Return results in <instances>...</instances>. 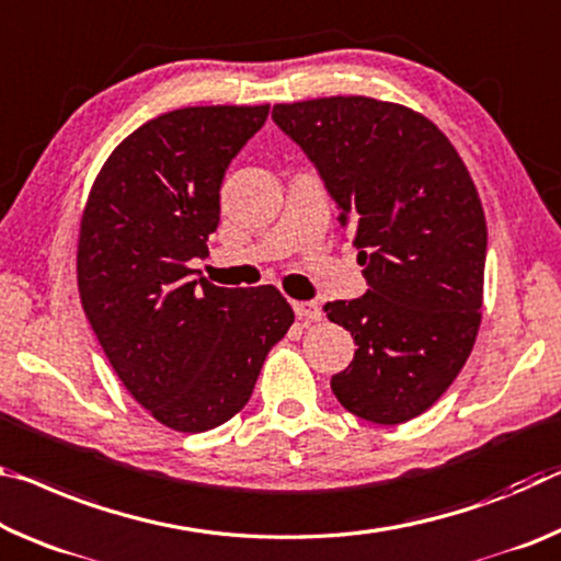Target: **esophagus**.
Here are the masks:
<instances>
[{
    "instance_id": "esophagus-1",
    "label": "esophagus",
    "mask_w": 561,
    "mask_h": 561,
    "mask_svg": "<svg viewBox=\"0 0 561 561\" xmlns=\"http://www.w3.org/2000/svg\"><path fill=\"white\" fill-rule=\"evenodd\" d=\"M295 312L299 319H305V322H319L322 319V309H319L317 301H295Z\"/></svg>"
}]
</instances>
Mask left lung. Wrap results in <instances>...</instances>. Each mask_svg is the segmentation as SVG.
<instances>
[{
	"mask_svg": "<svg viewBox=\"0 0 561 561\" xmlns=\"http://www.w3.org/2000/svg\"><path fill=\"white\" fill-rule=\"evenodd\" d=\"M272 119L314 164L354 229L367 291L327 301L354 359L332 377L344 409L375 424L414 420L472 352L486 221L465 162L434 124L371 96L277 104Z\"/></svg>",
	"mask_w": 561,
	"mask_h": 561,
	"instance_id": "left-lung-1",
	"label": "left lung"
}]
</instances>
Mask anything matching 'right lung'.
<instances>
[{
  "mask_svg": "<svg viewBox=\"0 0 561 561\" xmlns=\"http://www.w3.org/2000/svg\"><path fill=\"white\" fill-rule=\"evenodd\" d=\"M270 104L184 106L141 124L106 159L79 232L84 314L122 385L157 422L207 432L242 409L295 322L277 289L197 279L227 167Z\"/></svg>",
  "mask_w": 561,
  "mask_h": 561,
  "instance_id": "right-lung-1",
  "label": "right lung"
}]
</instances>
